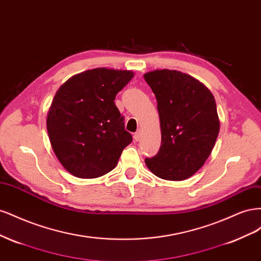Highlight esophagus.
<instances>
[{"label":"esophagus","instance_id":"1","mask_svg":"<svg viewBox=\"0 0 261 261\" xmlns=\"http://www.w3.org/2000/svg\"><path fill=\"white\" fill-rule=\"evenodd\" d=\"M140 136H141V132L140 130H137L135 133V135H134V139H135L136 141H139L140 140Z\"/></svg>","mask_w":261,"mask_h":261}]
</instances>
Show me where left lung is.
Segmentation results:
<instances>
[{
    "instance_id": "obj_1",
    "label": "left lung",
    "mask_w": 261,
    "mask_h": 261,
    "mask_svg": "<svg viewBox=\"0 0 261 261\" xmlns=\"http://www.w3.org/2000/svg\"><path fill=\"white\" fill-rule=\"evenodd\" d=\"M144 77L155 96L161 127L159 151L146 158V165L160 178L186 179L206 162L218 138L215 97L199 81L178 70H153Z\"/></svg>"
}]
</instances>
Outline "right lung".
<instances>
[{
  "mask_svg": "<svg viewBox=\"0 0 261 261\" xmlns=\"http://www.w3.org/2000/svg\"><path fill=\"white\" fill-rule=\"evenodd\" d=\"M133 77L132 70L93 68L69 78L55 93L46 129L55 155L70 174H107L133 141L114 103Z\"/></svg>",
  "mask_w": 261,
  "mask_h": 261,
  "instance_id": "1",
  "label": "right lung"
}]
</instances>
